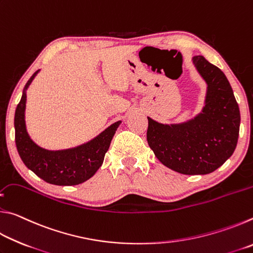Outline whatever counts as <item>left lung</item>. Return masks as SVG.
Segmentation results:
<instances>
[{"mask_svg": "<svg viewBox=\"0 0 253 253\" xmlns=\"http://www.w3.org/2000/svg\"><path fill=\"white\" fill-rule=\"evenodd\" d=\"M193 63L208 84L205 106L182 124L148 118L147 142L166 168L185 175H204L219 169L237 147L240 110L225 75L202 55Z\"/></svg>", "mask_w": 253, "mask_h": 253, "instance_id": "obj_1", "label": "left lung"}]
</instances>
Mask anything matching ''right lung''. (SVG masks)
Instances as JSON below:
<instances>
[{
    "mask_svg": "<svg viewBox=\"0 0 253 253\" xmlns=\"http://www.w3.org/2000/svg\"><path fill=\"white\" fill-rule=\"evenodd\" d=\"M38 70L25 84L22 97L15 109V144L21 160L29 169L46 183L54 185H78L95 175L104 162L110 142L122 122H117L90 142L62 151H48L33 142L25 127L24 111L27 89Z\"/></svg>",
    "mask_w": 253,
    "mask_h": 253,
    "instance_id": "right-lung-1",
    "label": "right lung"
}]
</instances>
